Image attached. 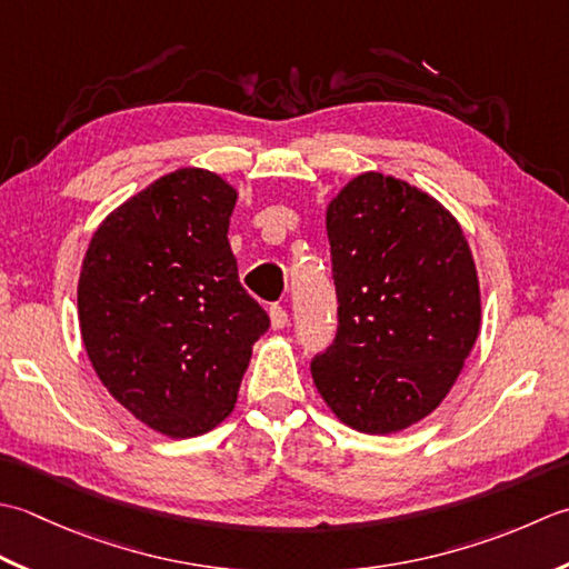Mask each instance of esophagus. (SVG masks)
Returning <instances> with one entry per match:
<instances>
[{"instance_id": "esophagus-1", "label": "esophagus", "mask_w": 569, "mask_h": 569, "mask_svg": "<svg viewBox=\"0 0 569 569\" xmlns=\"http://www.w3.org/2000/svg\"><path fill=\"white\" fill-rule=\"evenodd\" d=\"M270 321H272V329H284L289 323V315L287 309L280 305H272L270 307Z\"/></svg>"}]
</instances>
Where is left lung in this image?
Masks as SVG:
<instances>
[{"mask_svg": "<svg viewBox=\"0 0 569 569\" xmlns=\"http://www.w3.org/2000/svg\"><path fill=\"white\" fill-rule=\"evenodd\" d=\"M339 327L311 378L341 422L405 430L445 400L479 336L469 242L432 196L368 171L327 211Z\"/></svg>", "mask_w": 569, "mask_h": 569, "instance_id": "8db88e82", "label": "left lung"}]
</instances>
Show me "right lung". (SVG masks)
Here are the masks:
<instances>
[{
	"instance_id": "right-lung-1",
	"label": "right lung",
	"mask_w": 569,
	"mask_h": 569,
	"mask_svg": "<svg viewBox=\"0 0 569 569\" xmlns=\"http://www.w3.org/2000/svg\"><path fill=\"white\" fill-rule=\"evenodd\" d=\"M238 193L203 169L139 191L96 230L78 282L80 333L102 386L139 422L199 437L233 412L270 317L238 280Z\"/></svg>"
}]
</instances>
